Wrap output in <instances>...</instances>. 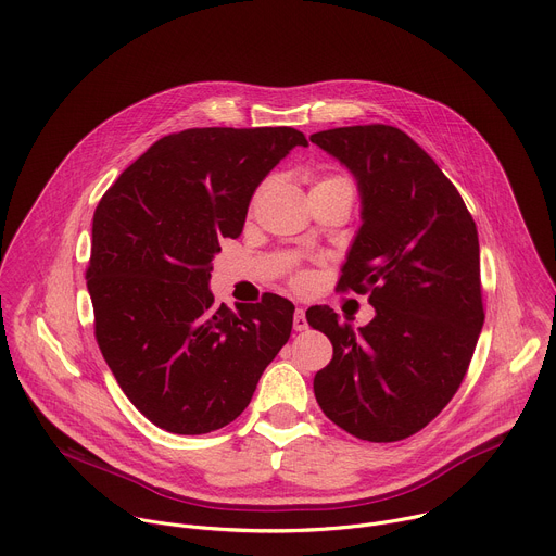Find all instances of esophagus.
<instances>
[{
	"instance_id": "esophagus-1",
	"label": "esophagus",
	"mask_w": 556,
	"mask_h": 556,
	"mask_svg": "<svg viewBox=\"0 0 556 556\" xmlns=\"http://www.w3.org/2000/svg\"><path fill=\"white\" fill-rule=\"evenodd\" d=\"M292 326H294V330H296V332H303V330H307V319H305V312H303L301 307H296V309H294V316H292Z\"/></svg>"
}]
</instances>
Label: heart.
<instances>
[{"label": "heart", "mask_w": 556, "mask_h": 556, "mask_svg": "<svg viewBox=\"0 0 556 556\" xmlns=\"http://www.w3.org/2000/svg\"><path fill=\"white\" fill-rule=\"evenodd\" d=\"M341 182H350V180H348V178H343V176H334V174H330V176H324V178L316 180V182L312 185V189H326V187H334V185H341ZM294 281H296V283H301L303 279H301V277H296Z\"/></svg>", "instance_id": "obj_1"}]
</instances>
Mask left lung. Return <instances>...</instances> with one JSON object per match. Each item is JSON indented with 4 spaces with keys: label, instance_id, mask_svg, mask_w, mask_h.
Here are the masks:
<instances>
[{
    "label": "left lung",
    "instance_id": "8db88e82",
    "mask_svg": "<svg viewBox=\"0 0 556 556\" xmlns=\"http://www.w3.org/2000/svg\"><path fill=\"white\" fill-rule=\"evenodd\" d=\"M309 140L358 180L363 226L337 290L369 294L376 309L358 330L326 305L305 312L334 348L314 376L316 403L354 438L399 442L448 405L478 345V228L453 182L403 129L352 125Z\"/></svg>",
    "mask_w": 556,
    "mask_h": 556
}]
</instances>
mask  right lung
<instances>
[{"instance_id":"add662e5","label":"right lung","mask_w":556,"mask_h":556,"mask_svg":"<svg viewBox=\"0 0 556 556\" xmlns=\"http://www.w3.org/2000/svg\"><path fill=\"white\" fill-rule=\"evenodd\" d=\"M292 127H193L155 140L101 198L86 270L94 334L134 407L169 433L240 416L288 343L294 305L273 292L237 312L208 290L224 237L292 147Z\"/></svg>"}]
</instances>
